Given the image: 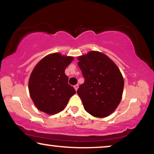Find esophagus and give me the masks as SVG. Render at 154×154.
<instances>
[{
	"label": "esophagus",
	"mask_w": 154,
	"mask_h": 154,
	"mask_svg": "<svg viewBox=\"0 0 154 154\" xmlns=\"http://www.w3.org/2000/svg\"><path fill=\"white\" fill-rule=\"evenodd\" d=\"M74 88H75V89L77 91L78 89V88H79V85H78V84H76V85L74 86Z\"/></svg>",
	"instance_id": "obj_1"
}]
</instances>
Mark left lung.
<instances>
[{"label":"left lung","instance_id":"left-lung-1","mask_svg":"<svg viewBox=\"0 0 154 154\" xmlns=\"http://www.w3.org/2000/svg\"><path fill=\"white\" fill-rule=\"evenodd\" d=\"M84 78L77 89L84 109L95 117L112 114L120 103L124 82L116 65L98 51H90L78 58Z\"/></svg>","mask_w":154,"mask_h":154}]
</instances>
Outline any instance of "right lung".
Segmentation results:
<instances>
[{"label":"right lung","instance_id":"obj_1","mask_svg":"<svg viewBox=\"0 0 154 154\" xmlns=\"http://www.w3.org/2000/svg\"><path fill=\"white\" fill-rule=\"evenodd\" d=\"M72 60L71 56L54 53L45 56L35 67L29 79V89L32 100L41 112L54 114L62 111L76 93L65 74V70Z\"/></svg>","mask_w":154,"mask_h":154}]
</instances>
